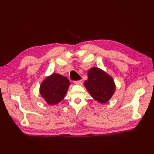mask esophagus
Returning <instances> with one entry per match:
<instances>
[{
	"label": "esophagus",
	"instance_id": "esophagus-1",
	"mask_svg": "<svg viewBox=\"0 0 154 154\" xmlns=\"http://www.w3.org/2000/svg\"><path fill=\"white\" fill-rule=\"evenodd\" d=\"M74 83H75V84H77V85H81V84H82V80L75 81H74Z\"/></svg>",
	"mask_w": 154,
	"mask_h": 154
}]
</instances>
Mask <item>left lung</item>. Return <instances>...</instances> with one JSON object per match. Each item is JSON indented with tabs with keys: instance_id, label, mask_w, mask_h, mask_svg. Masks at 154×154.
Wrapping results in <instances>:
<instances>
[{
	"instance_id": "left-lung-1",
	"label": "left lung",
	"mask_w": 154,
	"mask_h": 154,
	"mask_svg": "<svg viewBox=\"0 0 154 154\" xmlns=\"http://www.w3.org/2000/svg\"><path fill=\"white\" fill-rule=\"evenodd\" d=\"M84 84L93 99L100 103H106L115 91L112 78L97 67L88 71V79Z\"/></svg>"
}]
</instances>
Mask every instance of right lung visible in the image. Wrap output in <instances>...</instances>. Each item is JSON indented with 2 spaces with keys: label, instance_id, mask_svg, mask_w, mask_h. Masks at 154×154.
<instances>
[{
  "label": "right lung",
  "instance_id": "add662e5",
  "mask_svg": "<svg viewBox=\"0 0 154 154\" xmlns=\"http://www.w3.org/2000/svg\"><path fill=\"white\" fill-rule=\"evenodd\" d=\"M69 85L67 77L54 73L42 83L40 94L50 105L56 104L64 99Z\"/></svg>",
  "mask_w": 154,
  "mask_h": 154
}]
</instances>
